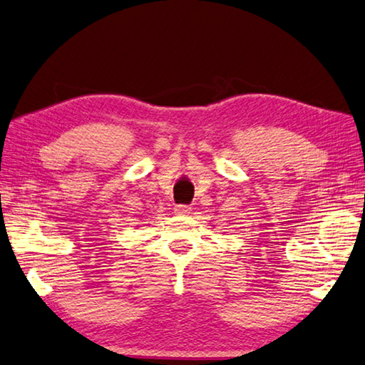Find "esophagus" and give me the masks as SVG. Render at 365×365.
<instances>
[{"label":"esophagus","mask_w":365,"mask_h":365,"mask_svg":"<svg viewBox=\"0 0 365 365\" xmlns=\"http://www.w3.org/2000/svg\"><path fill=\"white\" fill-rule=\"evenodd\" d=\"M190 212H192V208H190L189 205H182V203H179V205L175 207V213H176V215L186 216V215H189Z\"/></svg>","instance_id":"obj_1"}]
</instances>
